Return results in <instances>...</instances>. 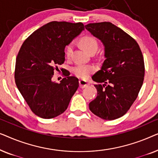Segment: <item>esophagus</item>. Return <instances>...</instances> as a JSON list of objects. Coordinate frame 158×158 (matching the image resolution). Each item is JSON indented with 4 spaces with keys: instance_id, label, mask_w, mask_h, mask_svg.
<instances>
[{
    "instance_id": "esophagus-1",
    "label": "esophagus",
    "mask_w": 158,
    "mask_h": 158,
    "mask_svg": "<svg viewBox=\"0 0 158 158\" xmlns=\"http://www.w3.org/2000/svg\"><path fill=\"white\" fill-rule=\"evenodd\" d=\"M79 85H80V88H84L88 87L89 84H88L87 81H84V80H80V81H79Z\"/></svg>"
}]
</instances>
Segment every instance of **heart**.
<instances>
[{
  "label": "heart",
  "mask_w": 158,
  "mask_h": 158,
  "mask_svg": "<svg viewBox=\"0 0 158 158\" xmlns=\"http://www.w3.org/2000/svg\"><path fill=\"white\" fill-rule=\"evenodd\" d=\"M81 45L82 47L88 53L92 52H96L98 49V42L94 38L90 36H85L81 40ZM73 43L69 44L65 47V55L66 57H69L73 52ZM96 70V68L91 64H77L72 68L73 73L77 77L82 79H85L89 75Z\"/></svg>",
  "instance_id": "heart-1"
}]
</instances>
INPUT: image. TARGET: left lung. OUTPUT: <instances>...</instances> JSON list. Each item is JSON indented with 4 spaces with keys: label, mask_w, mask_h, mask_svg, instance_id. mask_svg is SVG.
Segmentation results:
<instances>
[{
    "label": "left lung",
    "mask_w": 158,
    "mask_h": 158,
    "mask_svg": "<svg viewBox=\"0 0 158 158\" xmlns=\"http://www.w3.org/2000/svg\"><path fill=\"white\" fill-rule=\"evenodd\" d=\"M104 46L101 69L93 75L96 98L89 103L92 113L105 120L124 116L137 98L143 84L144 58L137 42L111 22L85 26Z\"/></svg>",
    "instance_id": "obj_1"
}]
</instances>
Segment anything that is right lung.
Segmentation results:
<instances>
[{
	"mask_svg": "<svg viewBox=\"0 0 158 158\" xmlns=\"http://www.w3.org/2000/svg\"><path fill=\"white\" fill-rule=\"evenodd\" d=\"M84 30L81 22L52 21L34 31L21 45L15 67V82L36 116L52 118L68 109L79 86L78 79L64 73L60 83L52 81L64 63V47Z\"/></svg>",
	"mask_w": 158,
	"mask_h": 158,
	"instance_id": "right-lung-1",
	"label": "right lung"
}]
</instances>
